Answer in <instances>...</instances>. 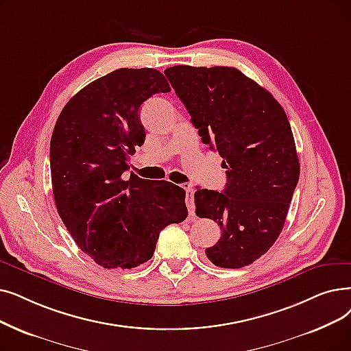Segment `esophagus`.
Segmentation results:
<instances>
[{
	"label": "esophagus",
	"instance_id": "34e87169",
	"mask_svg": "<svg viewBox=\"0 0 351 351\" xmlns=\"http://www.w3.org/2000/svg\"><path fill=\"white\" fill-rule=\"evenodd\" d=\"M184 189H185V192H186V205H188V209H189V213L191 215H193L195 213V204H193V193H195V191H193V188L192 186H184Z\"/></svg>",
	"mask_w": 351,
	"mask_h": 351
}]
</instances>
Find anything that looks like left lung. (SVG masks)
Here are the masks:
<instances>
[{
    "label": "left lung",
    "instance_id": "left-lung-1",
    "mask_svg": "<svg viewBox=\"0 0 351 351\" xmlns=\"http://www.w3.org/2000/svg\"><path fill=\"white\" fill-rule=\"evenodd\" d=\"M165 75L226 169L222 192H195L196 215L222 230L205 251L208 260L221 268L250 265L280 237L300 178L288 117L268 90L235 67L175 66Z\"/></svg>",
    "mask_w": 351,
    "mask_h": 351
}]
</instances>
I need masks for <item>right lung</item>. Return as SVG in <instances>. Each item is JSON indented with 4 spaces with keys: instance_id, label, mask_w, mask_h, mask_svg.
<instances>
[{
    "instance_id": "obj_1",
    "label": "right lung",
    "mask_w": 351,
    "mask_h": 351,
    "mask_svg": "<svg viewBox=\"0 0 351 351\" xmlns=\"http://www.w3.org/2000/svg\"><path fill=\"white\" fill-rule=\"evenodd\" d=\"M167 91L169 83L155 69H119L74 95L56 121L50 169L58 215L103 268L149 261L163 228L188 217L182 188L125 175L146 138L141 106Z\"/></svg>"
}]
</instances>
